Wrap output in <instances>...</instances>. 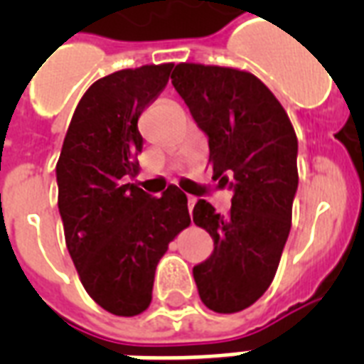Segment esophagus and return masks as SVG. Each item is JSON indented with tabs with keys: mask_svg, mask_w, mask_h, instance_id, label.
<instances>
[{
	"mask_svg": "<svg viewBox=\"0 0 364 364\" xmlns=\"http://www.w3.org/2000/svg\"><path fill=\"white\" fill-rule=\"evenodd\" d=\"M194 204H196V198H194V196H187V205H188V211H193Z\"/></svg>",
	"mask_w": 364,
	"mask_h": 364,
	"instance_id": "34e87169",
	"label": "esophagus"
}]
</instances>
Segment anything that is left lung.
I'll return each instance as SVG.
<instances>
[{
    "label": "left lung",
    "instance_id": "8db88e82",
    "mask_svg": "<svg viewBox=\"0 0 364 364\" xmlns=\"http://www.w3.org/2000/svg\"><path fill=\"white\" fill-rule=\"evenodd\" d=\"M171 85L210 139L213 179L234 191L227 215L205 200L194 205V225L215 245L193 268L194 282L210 310L236 314L266 293L279 266L299 187L296 134L270 88L249 71L181 62Z\"/></svg>",
    "mask_w": 364,
    "mask_h": 364
}]
</instances>
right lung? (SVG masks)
I'll return each instance as SVG.
<instances>
[{"mask_svg": "<svg viewBox=\"0 0 364 364\" xmlns=\"http://www.w3.org/2000/svg\"><path fill=\"white\" fill-rule=\"evenodd\" d=\"M173 64L102 77L82 94L56 164L65 245L90 299L113 316L147 310L154 270L191 225L187 196L170 185L153 198L126 183L137 176V119L168 85Z\"/></svg>", "mask_w": 364, "mask_h": 364, "instance_id": "1", "label": "right lung"}]
</instances>
